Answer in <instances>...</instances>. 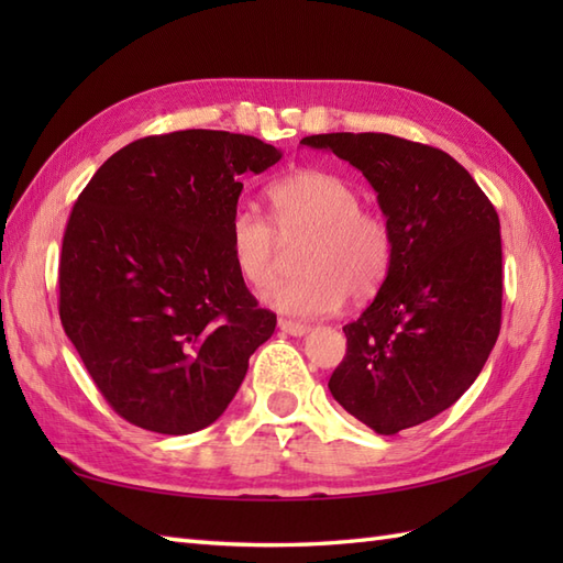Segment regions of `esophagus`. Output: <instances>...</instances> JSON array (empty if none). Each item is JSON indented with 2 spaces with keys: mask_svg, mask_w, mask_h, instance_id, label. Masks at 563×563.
Here are the masks:
<instances>
[{
  "mask_svg": "<svg viewBox=\"0 0 563 563\" xmlns=\"http://www.w3.org/2000/svg\"><path fill=\"white\" fill-rule=\"evenodd\" d=\"M278 329L283 333H290V336H305V333H309L307 324H300V321H290V319H278Z\"/></svg>",
  "mask_w": 563,
  "mask_h": 563,
  "instance_id": "obj_1",
  "label": "esophagus"
}]
</instances>
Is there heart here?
<instances>
[{
  "label": "heart",
  "mask_w": 563,
  "mask_h": 563,
  "mask_svg": "<svg viewBox=\"0 0 563 563\" xmlns=\"http://www.w3.org/2000/svg\"><path fill=\"white\" fill-rule=\"evenodd\" d=\"M273 223L239 208L230 220V251L239 273L263 288L280 268V242L305 244L297 256L302 275L275 283L266 302L283 314L321 317L336 312L345 295L355 302L373 297L391 268V232L379 212L361 206L345 178L302 169L268 188Z\"/></svg>",
  "instance_id": "b5f03b06"
}]
</instances>
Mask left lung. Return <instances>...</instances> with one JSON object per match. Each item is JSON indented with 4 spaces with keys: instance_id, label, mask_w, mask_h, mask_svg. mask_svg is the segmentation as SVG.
<instances>
[{
    "instance_id": "8db88e82",
    "label": "left lung",
    "mask_w": 563,
    "mask_h": 563,
    "mask_svg": "<svg viewBox=\"0 0 563 563\" xmlns=\"http://www.w3.org/2000/svg\"><path fill=\"white\" fill-rule=\"evenodd\" d=\"M302 145L353 164L391 232V268L343 327L329 389L379 435L426 423L479 377L500 331L504 256L492 200L448 152L385 133L309 135Z\"/></svg>"
}]
</instances>
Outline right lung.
<instances>
[{
	"mask_svg": "<svg viewBox=\"0 0 563 563\" xmlns=\"http://www.w3.org/2000/svg\"><path fill=\"white\" fill-rule=\"evenodd\" d=\"M280 150L224 130L130 142L71 208L59 321L128 423L188 435L218 421L275 331L230 251L242 176Z\"/></svg>",
	"mask_w": 563,
	"mask_h": 563,
	"instance_id": "obj_1",
	"label": "right lung"
}]
</instances>
